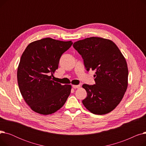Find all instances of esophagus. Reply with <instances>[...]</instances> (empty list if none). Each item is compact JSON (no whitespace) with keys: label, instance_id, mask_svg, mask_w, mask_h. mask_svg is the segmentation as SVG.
Segmentation results:
<instances>
[{"label":"esophagus","instance_id":"1","mask_svg":"<svg viewBox=\"0 0 146 146\" xmlns=\"http://www.w3.org/2000/svg\"><path fill=\"white\" fill-rule=\"evenodd\" d=\"M80 87V85H73V88L74 89H78Z\"/></svg>","mask_w":146,"mask_h":146}]
</instances>
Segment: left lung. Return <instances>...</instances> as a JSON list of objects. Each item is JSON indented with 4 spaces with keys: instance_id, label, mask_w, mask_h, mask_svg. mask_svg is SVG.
Here are the masks:
<instances>
[{
    "instance_id": "1",
    "label": "left lung",
    "mask_w": 146,
    "mask_h": 146,
    "mask_svg": "<svg viewBox=\"0 0 146 146\" xmlns=\"http://www.w3.org/2000/svg\"><path fill=\"white\" fill-rule=\"evenodd\" d=\"M89 71L95 70V85L84 84L87 97L82 101L90 112L104 115L121 101L128 86V70L125 58L112 41L90 37L74 42Z\"/></svg>"
}]
</instances>
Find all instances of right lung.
Segmentation results:
<instances>
[{
  "label": "right lung",
  "mask_w": 146,
  "mask_h": 146,
  "mask_svg": "<svg viewBox=\"0 0 146 146\" xmlns=\"http://www.w3.org/2000/svg\"><path fill=\"white\" fill-rule=\"evenodd\" d=\"M72 44V41L45 38L30 43L22 54L18 83L23 98L34 112L44 115L54 113L70 95V85H61L51 77L58 68L61 55Z\"/></svg>",
  "instance_id": "obj_1"
}]
</instances>
